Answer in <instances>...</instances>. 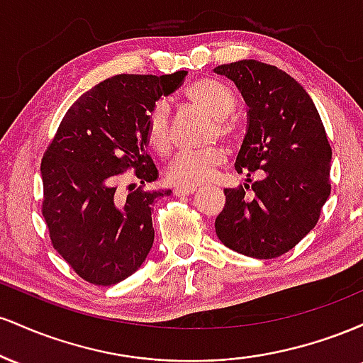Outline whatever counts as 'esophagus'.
Listing matches in <instances>:
<instances>
[{
    "mask_svg": "<svg viewBox=\"0 0 363 363\" xmlns=\"http://www.w3.org/2000/svg\"><path fill=\"white\" fill-rule=\"evenodd\" d=\"M194 191H196V187H176V191H174V194H176L177 198H184V196L193 194Z\"/></svg>",
    "mask_w": 363,
    "mask_h": 363,
    "instance_id": "1",
    "label": "esophagus"
}]
</instances>
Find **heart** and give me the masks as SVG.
<instances>
[{"label": "heart", "instance_id": "obj_1", "mask_svg": "<svg viewBox=\"0 0 363 363\" xmlns=\"http://www.w3.org/2000/svg\"><path fill=\"white\" fill-rule=\"evenodd\" d=\"M187 101L213 119L211 138L218 136L227 143L239 138V126L230 118L235 111V95L227 85L215 78H201L186 90ZM145 140L158 155H165L172 145L169 107L165 102H157L148 111L145 121ZM225 155L220 148H208L203 152H181L172 158L165 170V179L172 186L194 187L205 182L223 164Z\"/></svg>", "mask_w": 363, "mask_h": 363}]
</instances>
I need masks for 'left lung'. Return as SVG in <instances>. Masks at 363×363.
Returning a JSON list of instances; mask_svg holds the SVG:
<instances>
[{"mask_svg": "<svg viewBox=\"0 0 363 363\" xmlns=\"http://www.w3.org/2000/svg\"><path fill=\"white\" fill-rule=\"evenodd\" d=\"M215 73L235 83L249 109L235 170L264 172L251 186L223 191L216 235L232 251L273 259L318 223L331 193V147L314 102L290 74L256 60L216 66Z\"/></svg>", "mask_w": 363, "mask_h": 363, "instance_id": "8db88e82", "label": "left lung"}]
</instances>
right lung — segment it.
Returning <instances> with one entry per match:
<instances>
[{
    "label": "right lung",
    "mask_w": 363,
    "mask_h": 363,
    "mask_svg": "<svg viewBox=\"0 0 363 363\" xmlns=\"http://www.w3.org/2000/svg\"><path fill=\"white\" fill-rule=\"evenodd\" d=\"M186 74L107 78L69 107L45 150L40 174L49 237L62 259L89 283L123 281L152 249V205L170 191L138 187L123 198L116 182L128 169H135L141 184L157 181L145 121L158 99L172 94Z\"/></svg>",
    "instance_id": "add662e5"
}]
</instances>
